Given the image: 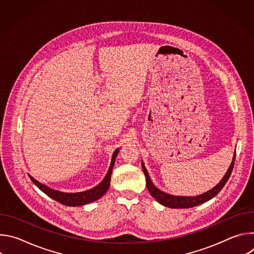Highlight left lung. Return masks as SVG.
Wrapping results in <instances>:
<instances>
[{"label": "left lung", "mask_w": 254, "mask_h": 254, "mask_svg": "<svg viewBox=\"0 0 254 254\" xmlns=\"http://www.w3.org/2000/svg\"><path fill=\"white\" fill-rule=\"evenodd\" d=\"M235 156H236V152L234 153V157L232 160V163L227 171V173L225 174V176L223 177V179L220 181L218 185H216L213 189H211L210 191L199 195V196H195V197H181V196H173L167 193L162 192L161 190H159L157 187H155V185L152 183V181L149 177V174L144 168L143 164H141L142 167V171L144 174V177H146V181H147V187L148 190L150 192V194L162 205L166 206V207H170V208H192L195 206H198L200 204H203L207 201H209L210 199L214 198L217 194H218L222 188L225 186V184L227 183V181L232 173L233 170V166H234V162H235Z\"/></svg>", "instance_id": "1"}]
</instances>
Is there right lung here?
Segmentation results:
<instances>
[{
    "mask_svg": "<svg viewBox=\"0 0 254 254\" xmlns=\"http://www.w3.org/2000/svg\"><path fill=\"white\" fill-rule=\"evenodd\" d=\"M119 150H116L114 152L113 158H112V163L110 168H108L107 174L105 175L104 179L101 181V182L94 188L84 191V192H79V193H63V192H59V191H55L52 190L50 188H48L45 185H42L41 183H39L38 181H36L33 177L29 176L30 179L32 180V182L37 186L42 192H44L47 196H49L50 198L54 199L55 201L66 205V206H80V205H85L88 204L90 202H93L95 200H98L100 197H102L106 191L110 188V183H111V176L113 173V168L115 165V161L116 158L119 154Z\"/></svg>",
    "mask_w": 254,
    "mask_h": 254,
    "instance_id": "1",
    "label": "right lung"
}]
</instances>
